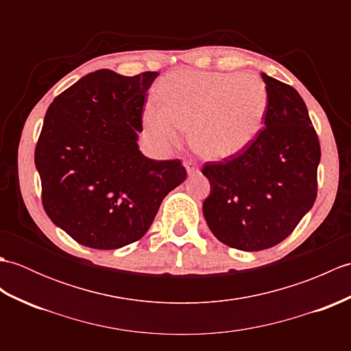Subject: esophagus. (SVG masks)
I'll return each mask as SVG.
<instances>
[{
  "instance_id": "34e87169",
  "label": "esophagus",
  "mask_w": 351,
  "mask_h": 351,
  "mask_svg": "<svg viewBox=\"0 0 351 351\" xmlns=\"http://www.w3.org/2000/svg\"><path fill=\"white\" fill-rule=\"evenodd\" d=\"M185 169H187V173H189V175L196 173V171H197V164H196V161L190 160V161L185 162Z\"/></svg>"
}]
</instances>
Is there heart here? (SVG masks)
<instances>
[{"instance_id":"heart-1","label":"heart","mask_w":351,"mask_h":351,"mask_svg":"<svg viewBox=\"0 0 351 351\" xmlns=\"http://www.w3.org/2000/svg\"><path fill=\"white\" fill-rule=\"evenodd\" d=\"M162 102L151 101L143 123L162 147L176 145L193 123L191 141L206 158L223 160L247 147L263 128L267 88L256 75L178 71L158 84Z\"/></svg>"}]
</instances>
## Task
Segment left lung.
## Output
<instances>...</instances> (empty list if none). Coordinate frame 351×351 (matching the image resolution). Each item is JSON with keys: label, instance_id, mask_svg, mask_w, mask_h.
Masks as SVG:
<instances>
[{"label": "left lung", "instance_id": "8db88e82", "mask_svg": "<svg viewBox=\"0 0 351 351\" xmlns=\"http://www.w3.org/2000/svg\"><path fill=\"white\" fill-rule=\"evenodd\" d=\"M268 106L252 143L205 162L211 185L204 215L219 241L238 250L270 249L293 232L317 197L322 149L299 92L263 73Z\"/></svg>", "mask_w": 351, "mask_h": 351}]
</instances>
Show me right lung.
Instances as JSON below:
<instances>
[{
	"instance_id": "add662e5",
	"label": "right lung",
	"mask_w": 351,
	"mask_h": 351,
	"mask_svg": "<svg viewBox=\"0 0 351 351\" xmlns=\"http://www.w3.org/2000/svg\"><path fill=\"white\" fill-rule=\"evenodd\" d=\"M158 72L125 77L99 69L52 101L34 151L42 204L77 243L111 250L140 240L187 171L155 161L137 140L146 92Z\"/></svg>"
}]
</instances>
